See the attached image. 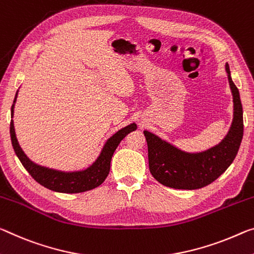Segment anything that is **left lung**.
Listing matches in <instances>:
<instances>
[{
	"instance_id": "1",
	"label": "left lung",
	"mask_w": 254,
	"mask_h": 254,
	"mask_svg": "<svg viewBox=\"0 0 254 254\" xmlns=\"http://www.w3.org/2000/svg\"><path fill=\"white\" fill-rule=\"evenodd\" d=\"M225 70L233 96V120L220 142L206 150L189 152L152 132L143 131L148 144L149 170L165 187L180 190L201 189L218 179L235 159L243 138V108L227 63Z\"/></svg>"
}]
</instances>
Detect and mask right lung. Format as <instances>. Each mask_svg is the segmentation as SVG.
<instances>
[{
	"label": "right lung",
	"instance_id": "right-lung-1",
	"mask_svg": "<svg viewBox=\"0 0 254 254\" xmlns=\"http://www.w3.org/2000/svg\"><path fill=\"white\" fill-rule=\"evenodd\" d=\"M19 91V90H18ZM18 91L15 94V97L11 107V123H10V136L12 147L14 149V152L19 158L20 162L26 168L27 172L33 176V179L37 182L55 192L62 193H80L84 192L91 189L99 187L105 179L107 178L108 173L111 170V159L114 154L115 149L118 148L120 142L126 138L127 133L131 131H134L136 128V124L133 122L128 126L120 128L114 134L111 135L106 140L104 146L100 150L97 158L92 163L90 166H88L84 170L79 171H61L50 168L43 165H39L31 160L28 157L22 148L20 147L18 142L17 134L14 130L13 123V114H14V105L17 102Z\"/></svg>",
	"mask_w": 254,
	"mask_h": 254
}]
</instances>
